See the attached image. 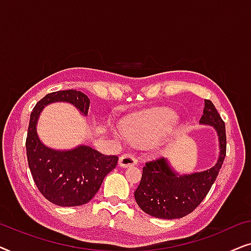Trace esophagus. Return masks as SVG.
<instances>
[{"mask_svg":"<svg viewBox=\"0 0 251 251\" xmlns=\"http://www.w3.org/2000/svg\"><path fill=\"white\" fill-rule=\"evenodd\" d=\"M136 163H137L136 156L132 155V154H130V153L123 154V155L120 156V159H119V166L123 167V168L133 166V164H136Z\"/></svg>","mask_w":251,"mask_h":251,"instance_id":"esophagus-1","label":"esophagus"}]
</instances>
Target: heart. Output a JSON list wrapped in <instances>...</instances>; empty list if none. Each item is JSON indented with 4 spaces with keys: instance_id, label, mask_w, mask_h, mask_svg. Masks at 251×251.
Wrapping results in <instances>:
<instances>
[{
    "instance_id": "1",
    "label": "heart",
    "mask_w": 251,
    "mask_h": 251,
    "mask_svg": "<svg viewBox=\"0 0 251 251\" xmlns=\"http://www.w3.org/2000/svg\"><path fill=\"white\" fill-rule=\"evenodd\" d=\"M177 120V115L173 112H157L155 114L130 122L126 126V133L132 142L146 144L169 132L176 125ZM115 133L121 138H125L126 136L125 131H120V130H115Z\"/></svg>"
}]
</instances>
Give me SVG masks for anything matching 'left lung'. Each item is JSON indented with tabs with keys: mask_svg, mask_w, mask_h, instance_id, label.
I'll return each instance as SVG.
<instances>
[{
	"mask_svg": "<svg viewBox=\"0 0 251 251\" xmlns=\"http://www.w3.org/2000/svg\"><path fill=\"white\" fill-rule=\"evenodd\" d=\"M200 123L212 126L218 133L221 151L217 163L201 173L178 175L164 157L146 162L135 191L137 204L146 214L163 219L181 218L191 214L210 191L226 156V131L224 121L208 99Z\"/></svg>",
	"mask_w": 251,
	"mask_h": 251,
	"instance_id": "8db88e82",
	"label": "left lung"
}]
</instances>
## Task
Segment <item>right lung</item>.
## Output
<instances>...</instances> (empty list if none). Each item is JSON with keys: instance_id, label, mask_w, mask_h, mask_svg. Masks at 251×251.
Here are the masks:
<instances>
[{"instance_id": "1", "label": "right lung", "mask_w": 251, "mask_h": 251, "mask_svg": "<svg viewBox=\"0 0 251 251\" xmlns=\"http://www.w3.org/2000/svg\"><path fill=\"white\" fill-rule=\"evenodd\" d=\"M56 101L70 102L88 115L90 100L83 92L71 89L48 94L30 113L27 161L34 183L47 200L60 207H76L95 197L106 175L116 167L119 157L104 155L84 145L70 151H56L43 145L36 132L37 119L44 106Z\"/></svg>"}]
</instances>
